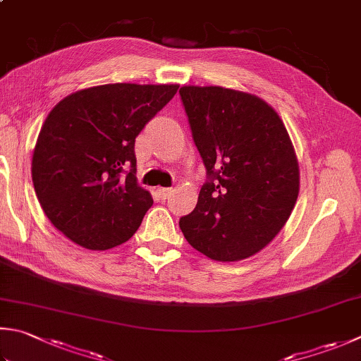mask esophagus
<instances>
[{"label":"esophagus","instance_id":"obj_1","mask_svg":"<svg viewBox=\"0 0 361 361\" xmlns=\"http://www.w3.org/2000/svg\"><path fill=\"white\" fill-rule=\"evenodd\" d=\"M173 193V188H168V187H161V188H159V195H160V198L161 200H166L169 195Z\"/></svg>","mask_w":361,"mask_h":361}]
</instances>
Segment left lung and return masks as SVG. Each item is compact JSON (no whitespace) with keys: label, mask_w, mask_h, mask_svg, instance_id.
<instances>
[{"label":"left lung","mask_w":361,"mask_h":361,"mask_svg":"<svg viewBox=\"0 0 361 361\" xmlns=\"http://www.w3.org/2000/svg\"><path fill=\"white\" fill-rule=\"evenodd\" d=\"M206 166L192 214L179 226L215 261L261 251L288 221L298 196V163L283 121L259 97L220 86L179 90Z\"/></svg>","instance_id":"left-lung-1"}]
</instances>
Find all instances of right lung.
Returning a JSON list of instances; mask_svg holds the SVG:
<instances>
[{"instance_id":"1","label":"right lung","mask_w":361,"mask_h":361,"mask_svg":"<svg viewBox=\"0 0 361 361\" xmlns=\"http://www.w3.org/2000/svg\"><path fill=\"white\" fill-rule=\"evenodd\" d=\"M178 90L94 86L67 96L47 116L32 154V183L45 215L72 242L108 250L137 233L154 201L135 178V138Z\"/></svg>"}]
</instances>
